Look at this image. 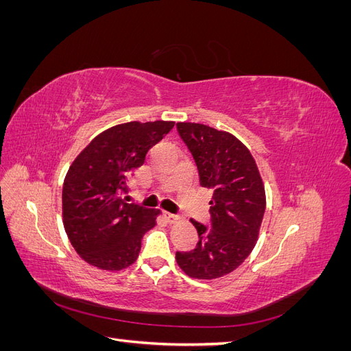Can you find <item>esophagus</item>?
<instances>
[{"label": "esophagus", "instance_id": "esophagus-1", "mask_svg": "<svg viewBox=\"0 0 351 351\" xmlns=\"http://www.w3.org/2000/svg\"><path fill=\"white\" fill-rule=\"evenodd\" d=\"M164 217H165V219H167L168 222H176V221H178V219H180V217H178V215H176V214H169V212H165Z\"/></svg>", "mask_w": 351, "mask_h": 351}]
</instances>
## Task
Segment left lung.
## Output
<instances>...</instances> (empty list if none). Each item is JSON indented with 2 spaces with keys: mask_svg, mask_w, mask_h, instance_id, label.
I'll return each mask as SVG.
<instances>
[{
  "mask_svg": "<svg viewBox=\"0 0 351 351\" xmlns=\"http://www.w3.org/2000/svg\"><path fill=\"white\" fill-rule=\"evenodd\" d=\"M192 154L202 187L210 189L209 226L193 221L199 241L177 252L178 267L189 277L219 278L244 262L258 240L265 214V187L256 162L237 137L205 124L177 123Z\"/></svg>",
  "mask_w": 351,
  "mask_h": 351,
  "instance_id": "left-lung-1",
  "label": "left lung"
}]
</instances>
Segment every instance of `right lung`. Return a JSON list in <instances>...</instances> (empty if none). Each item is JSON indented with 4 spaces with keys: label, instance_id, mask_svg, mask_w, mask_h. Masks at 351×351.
<instances>
[{
    "label": "right lung",
    "instance_id": "add662e5",
    "mask_svg": "<svg viewBox=\"0 0 351 351\" xmlns=\"http://www.w3.org/2000/svg\"><path fill=\"white\" fill-rule=\"evenodd\" d=\"M173 121L124 123L102 132L74 159L62 186L70 243L93 267L119 271L137 259L159 210L127 204V182Z\"/></svg>",
    "mask_w": 351,
    "mask_h": 351
}]
</instances>
